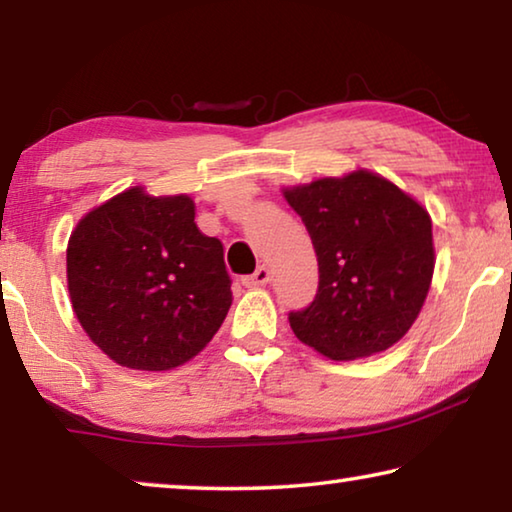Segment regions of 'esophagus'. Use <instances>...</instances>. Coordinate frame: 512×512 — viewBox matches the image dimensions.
Here are the masks:
<instances>
[{
    "label": "esophagus",
    "instance_id": "obj_1",
    "mask_svg": "<svg viewBox=\"0 0 512 512\" xmlns=\"http://www.w3.org/2000/svg\"><path fill=\"white\" fill-rule=\"evenodd\" d=\"M271 280V271H268V266H259L253 275H246L244 277V287H264Z\"/></svg>",
    "mask_w": 512,
    "mask_h": 512
}]
</instances>
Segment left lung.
<instances>
[{"label":"left lung","mask_w":512,"mask_h":512,"mask_svg":"<svg viewBox=\"0 0 512 512\" xmlns=\"http://www.w3.org/2000/svg\"><path fill=\"white\" fill-rule=\"evenodd\" d=\"M318 257V293L289 323L332 361L384 352L409 332L431 287V216L368 169L282 189Z\"/></svg>","instance_id":"left-lung-1"}]
</instances>
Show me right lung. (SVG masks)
Instances as JSON below:
<instances>
[{
    "instance_id": "right-lung-1",
    "label": "right lung",
    "mask_w": 512,
    "mask_h": 512,
    "mask_svg": "<svg viewBox=\"0 0 512 512\" xmlns=\"http://www.w3.org/2000/svg\"><path fill=\"white\" fill-rule=\"evenodd\" d=\"M187 194L131 187L76 223L67 289L97 348L124 368L171 370L194 359L232 305L223 244L194 223Z\"/></svg>"
}]
</instances>
